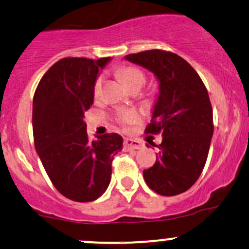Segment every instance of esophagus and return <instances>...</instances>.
<instances>
[{
	"mask_svg": "<svg viewBox=\"0 0 249 249\" xmlns=\"http://www.w3.org/2000/svg\"><path fill=\"white\" fill-rule=\"evenodd\" d=\"M124 147L125 150H132V149L138 150L143 147V144H142L139 141H136V139L126 138L124 141Z\"/></svg>",
	"mask_w": 249,
	"mask_h": 249,
	"instance_id": "34e87169",
	"label": "esophagus"
}]
</instances>
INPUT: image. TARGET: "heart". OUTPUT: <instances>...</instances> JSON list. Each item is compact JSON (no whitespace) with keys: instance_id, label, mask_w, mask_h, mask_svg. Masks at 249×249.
Returning <instances> with one entry per match:
<instances>
[{"instance_id":"heart-1","label":"heart","mask_w":249,"mask_h":249,"mask_svg":"<svg viewBox=\"0 0 249 249\" xmlns=\"http://www.w3.org/2000/svg\"><path fill=\"white\" fill-rule=\"evenodd\" d=\"M118 74L120 76V79L124 81V84L126 85L130 89L135 86H139V85L143 86L146 80L145 74H144L139 68L133 67V66H124L119 68ZM103 83H104V79L102 75H99L97 79H95L93 84V95L95 98L99 97L100 92H102ZM116 119L123 127H129L130 125L137 124L139 119H141V117H139L138 112L132 111V110L119 111L118 113H117Z\"/></svg>"}]
</instances>
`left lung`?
<instances>
[{"instance_id":"8db88e82","label":"left lung","mask_w":249,"mask_h":249,"mask_svg":"<svg viewBox=\"0 0 249 249\" xmlns=\"http://www.w3.org/2000/svg\"><path fill=\"white\" fill-rule=\"evenodd\" d=\"M125 59L151 71L160 94L145 133H162L154 166L143 171L155 193L175 196L198 179L208 157L214 124L208 91L195 70L171 52L151 49Z\"/></svg>"}]
</instances>
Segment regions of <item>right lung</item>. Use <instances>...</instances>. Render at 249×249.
<instances>
[{
	"mask_svg": "<svg viewBox=\"0 0 249 249\" xmlns=\"http://www.w3.org/2000/svg\"><path fill=\"white\" fill-rule=\"evenodd\" d=\"M110 58H64L37 85L33 98V135L43 168L54 187L75 202L105 193L112 160L123 147L117 133L89 141L85 112L93 104V84Z\"/></svg>",
	"mask_w": 249,
	"mask_h": 249,
	"instance_id": "right-lung-1",
	"label": "right lung"
}]
</instances>
